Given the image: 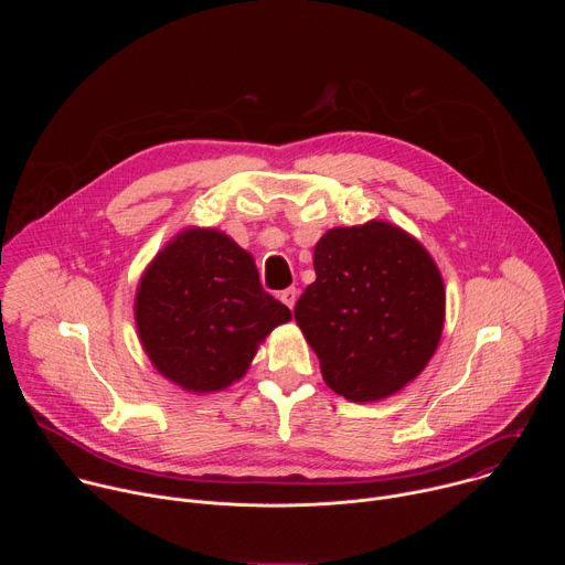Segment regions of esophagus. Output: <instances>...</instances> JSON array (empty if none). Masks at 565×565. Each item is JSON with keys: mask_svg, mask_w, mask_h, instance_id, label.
I'll return each mask as SVG.
<instances>
[{"mask_svg": "<svg viewBox=\"0 0 565 565\" xmlns=\"http://www.w3.org/2000/svg\"><path fill=\"white\" fill-rule=\"evenodd\" d=\"M281 301L292 310V306H295V301H297V290H295V288L281 290Z\"/></svg>", "mask_w": 565, "mask_h": 565, "instance_id": "1", "label": "esophagus"}]
</instances>
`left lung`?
Here are the masks:
<instances>
[{"label": "left lung", "instance_id": "obj_1", "mask_svg": "<svg viewBox=\"0 0 565 565\" xmlns=\"http://www.w3.org/2000/svg\"><path fill=\"white\" fill-rule=\"evenodd\" d=\"M315 281L295 319L324 382L353 402L382 399L431 360L445 286L429 253L384 221L329 230L315 246Z\"/></svg>", "mask_w": 565, "mask_h": 565}]
</instances>
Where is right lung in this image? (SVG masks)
Returning <instances> with one entry per match:
<instances>
[{
    "instance_id": "add662e5",
    "label": "right lung",
    "mask_w": 565,
    "mask_h": 565,
    "mask_svg": "<svg viewBox=\"0 0 565 565\" xmlns=\"http://www.w3.org/2000/svg\"><path fill=\"white\" fill-rule=\"evenodd\" d=\"M292 312L268 295L253 257L216 230H185L145 270L136 327L153 366L196 393L246 373L257 344Z\"/></svg>"
}]
</instances>
